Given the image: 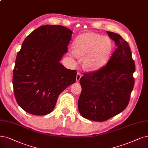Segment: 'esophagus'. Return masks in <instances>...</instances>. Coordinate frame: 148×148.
<instances>
[{"instance_id":"obj_1","label":"esophagus","mask_w":148,"mask_h":148,"mask_svg":"<svg viewBox=\"0 0 148 148\" xmlns=\"http://www.w3.org/2000/svg\"><path fill=\"white\" fill-rule=\"evenodd\" d=\"M82 76V75L80 73H78L77 75H76V82H79V79L80 78H81Z\"/></svg>"}]
</instances>
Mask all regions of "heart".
Listing matches in <instances>:
<instances>
[{
  "label": "heart",
  "instance_id": "b5f03b06",
  "mask_svg": "<svg viewBox=\"0 0 148 148\" xmlns=\"http://www.w3.org/2000/svg\"><path fill=\"white\" fill-rule=\"evenodd\" d=\"M73 49L69 50V55L74 58L85 56L82 67L87 71L101 67L112 50V42L108 37H102L93 32L79 35L73 41Z\"/></svg>",
  "mask_w": 148,
  "mask_h": 148
}]
</instances>
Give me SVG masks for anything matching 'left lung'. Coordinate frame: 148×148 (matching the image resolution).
<instances>
[{"label":"left lung","instance_id":"8db88e82","mask_svg":"<svg viewBox=\"0 0 148 148\" xmlns=\"http://www.w3.org/2000/svg\"><path fill=\"white\" fill-rule=\"evenodd\" d=\"M116 49L99 70L84 73L78 106L87 120L104 121L125 110L134 86L135 63L129 45L120 34L107 32Z\"/></svg>","mask_w":148,"mask_h":148}]
</instances>
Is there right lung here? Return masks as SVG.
<instances>
[{
    "mask_svg": "<svg viewBox=\"0 0 148 148\" xmlns=\"http://www.w3.org/2000/svg\"><path fill=\"white\" fill-rule=\"evenodd\" d=\"M72 33L62 25H45L23 42L16 59L13 85L17 104L28 113L50 114L60 93L76 81V71L60 63Z\"/></svg>",
    "mask_w": 148,
    "mask_h": 148,
    "instance_id": "1",
    "label": "right lung"
}]
</instances>
